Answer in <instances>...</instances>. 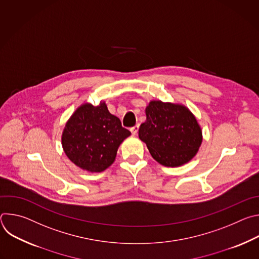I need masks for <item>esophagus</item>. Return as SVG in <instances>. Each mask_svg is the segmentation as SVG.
I'll list each match as a JSON object with an SVG mask.
<instances>
[{
	"instance_id": "obj_1",
	"label": "esophagus",
	"mask_w": 259,
	"mask_h": 259,
	"mask_svg": "<svg viewBox=\"0 0 259 259\" xmlns=\"http://www.w3.org/2000/svg\"><path fill=\"white\" fill-rule=\"evenodd\" d=\"M138 129H139V125H135L134 127L130 128V131H131V133H132L133 135H136L137 132H138Z\"/></svg>"
}]
</instances>
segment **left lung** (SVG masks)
<instances>
[{
  "mask_svg": "<svg viewBox=\"0 0 259 259\" xmlns=\"http://www.w3.org/2000/svg\"><path fill=\"white\" fill-rule=\"evenodd\" d=\"M145 115L138 136L158 163L178 167L196 156L203 135L196 117L187 106L152 100Z\"/></svg>",
  "mask_w": 259,
  "mask_h": 259,
  "instance_id": "8db88e82",
  "label": "left lung"
}]
</instances>
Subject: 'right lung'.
Instances as JSON below:
<instances>
[{"label": "right lung", "instance_id": "add662e5", "mask_svg": "<svg viewBox=\"0 0 259 259\" xmlns=\"http://www.w3.org/2000/svg\"><path fill=\"white\" fill-rule=\"evenodd\" d=\"M131 132L108 112L104 101L79 106L65 124L61 143L67 158L83 170L102 172L116 159L120 144Z\"/></svg>", "mask_w": 259, "mask_h": 259}]
</instances>
